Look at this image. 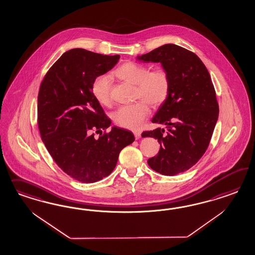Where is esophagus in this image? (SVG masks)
Masks as SVG:
<instances>
[{
	"instance_id": "obj_1",
	"label": "esophagus",
	"mask_w": 255,
	"mask_h": 255,
	"mask_svg": "<svg viewBox=\"0 0 255 255\" xmlns=\"http://www.w3.org/2000/svg\"><path fill=\"white\" fill-rule=\"evenodd\" d=\"M133 134H134V137H135V139H139L141 137V132H140V131H134V132H133Z\"/></svg>"
}]
</instances>
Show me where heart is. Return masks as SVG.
I'll return each instance as SVG.
<instances>
[{
	"mask_svg": "<svg viewBox=\"0 0 255 255\" xmlns=\"http://www.w3.org/2000/svg\"><path fill=\"white\" fill-rule=\"evenodd\" d=\"M121 80L135 86L132 105L123 106L113 114L114 123L126 129L138 130L146 120L149 109L147 103L156 108L163 104L170 92V77L163 69L149 71L148 67L135 62H126L114 72ZM92 93L96 100L104 106L111 104V79L101 75L93 79Z\"/></svg>",
	"mask_w": 255,
	"mask_h": 255,
	"instance_id": "heart-1",
	"label": "heart"
}]
</instances>
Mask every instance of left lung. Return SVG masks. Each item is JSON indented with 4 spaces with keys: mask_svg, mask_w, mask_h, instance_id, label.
<instances>
[{
    "mask_svg": "<svg viewBox=\"0 0 255 255\" xmlns=\"http://www.w3.org/2000/svg\"><path fill=\"white\" fill-rule=\"evenodd\" d=\"M136 60L160 62L170 77L168 97L151 120L166 125L167 131L157 128L142 137H153L161 145L158 154L147 160L150 168L175 176L190 169L209 147L219 117L214 86L198 56L181 46L166 44Z\"/></svg>",
    "mask_w": 255,
    "mask_h": 255,
    "instance_id": "obj_1",
    "label": "left lung"
}]
</instances>
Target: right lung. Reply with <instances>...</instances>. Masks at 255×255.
Listing matches in <instances>:
<instances>
[{
  "mask_svg": "<svg viewBox=\"0 0 255 255\" xmlns=\"http://www.w3.org/2000/svg\"><path fill=\"white\" fill-rule=\"evenodd\" d=\"M120 55L83 48L66 51L48 70L38 93L37 121L42 140L61 169L84 183L108 177L124 147L134 141L131 131L111 125L92 93L93 79L112 69Z\"/></svg>",
  "mask_w": 255,
  "mask_h": 255,
  "instance_id": "right-lung-1",
  "label": "right lung"
}]
</instances>
